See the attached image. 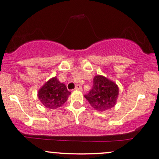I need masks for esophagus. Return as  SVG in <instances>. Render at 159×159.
<instances>
[{"instance_id":"obj_1","label":"esophagus","mask_w":159,"mask_h":159,"mask_svg":"<svg viewBox=\"0 0 159 159\" xmlns=\"http://www.w3.org/2000/svg\"><path fill=\"white\" fill-rule=\"evenodd\" d=\"M75 90H82V87H81V86L80 85V84H77V85L75 86Z\"/></svg>"}]
</instances>
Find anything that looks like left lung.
Listing matches in <instances>:
<instances>
[{
    "instance_id": "1",
    "label": "left lung",
    "mask_w": 159,
    "mask_h": 159,
    "mask_svg": "<svg viewBox=\"0 0 159 159\" xmlns=\"http://www.w3.org/2000/svg\"><path fill=\"white\" fill-rule=\"evenodd\" d=\"M119 89L113 81L103 76L97 75L93 79V86L84 97L94 109L103 111L115 106Z\"/></svg>"
}]
</instances>
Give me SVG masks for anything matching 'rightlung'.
<instances>
[{
  "mask_svg": "<svg viewBox=\"0 0 159 159\" xmlns=\"http://www.w3.org/2000/svg\"><path fill=\"white\" fill-rule=\"evenodd\" d=\"M70 94L65 84L60 83L56 78H53L39 90L38 98L46 108L55 109L67 101Z\"/></svg>",
  "mask_w": 159,
  "mask_h": 159,
  "instance_id": "add662e5",
  "label": "right lung"
}]
</instances>
